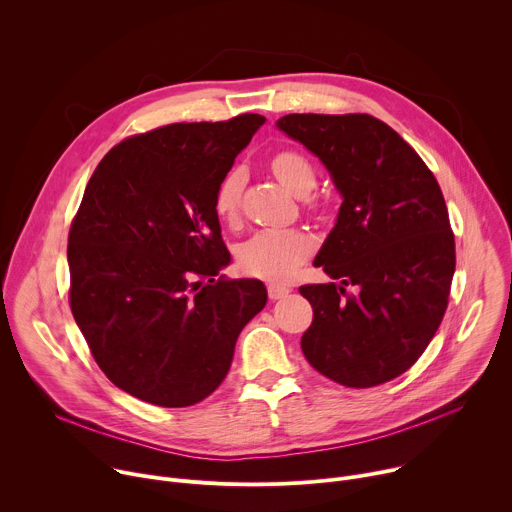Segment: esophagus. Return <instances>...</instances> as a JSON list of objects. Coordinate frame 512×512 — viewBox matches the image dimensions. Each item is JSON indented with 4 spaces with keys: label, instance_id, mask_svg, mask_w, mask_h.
<instances>
[{
    "label": "esophagus",
    "instance_id": "obj_1",
    "mask_svg": "<svg viewBox=\"0 0 512 512\" xmlns=\"http://www.w3.org/2000/svg\"><path fill=\"white\" fill-rule=\"evenodd\" d=\"M267 294H269V300H281L289 294V287L287 285H281V283H269L267 285Z\"/></svg>",
    "mask_w": 512,
    "mask_h": 512
}]
</instances>
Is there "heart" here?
<instances>
[{
	"instance_id": "1",
	"label": "heart",
	"mask_w": 512,
	"mask_h": 512,
	"mask_svg": "<svg viewBox=\"0 0 512 512\" xmlns=\"http://www.w3.org/2000/svg\"><path fill=\"white\" fill-rule=\"evenodd\" d=\"M271 170L279 184L296 196H306L316 186L314 166L298 152H281L271 160ZM243 190V172L233 170L225 176L214 196V210L223 221H235ZM310 249V239L298 229H263L251 235L239 247V265L243 271L285 279L298 269Z\"/></svg>"
}]
</instances>
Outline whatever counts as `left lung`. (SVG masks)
I'll return each mask as SVG.
<instances>
[{
  "label": "left lung",
  "mask_w": 512,
  "mask_h": 512,
  "mask_svg": "<svg viewBox=\"0 0 512 512\" xmlns=\"http://www.w3.org/2000/svg\"><path fill=\"white\" fill-rule=\"evenodd\" d=\"M275 125L324 164L342 196L314 259L338 283L300 287L314 308L304 356L344 387L387 383L423 354L448 308L456 245L440 184L373 115L291 113Z\"/></svg>",
  "instance_id": "left-lung-1"
}]
</instances>
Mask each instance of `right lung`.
I'll use <instances>...</instances> for the list:
<instances>
[{"label": "right lung", "mask_w": 512, "mask_h": 512, "mask_svg": "<svg viewBox=\"0 0 512 512\" xmlns=\"http://www.w3.org/2000/svg\"><path fill=\"white\" fill-rule=\"evenodd\" d=\"M263 115L174 123L101 160L68 233L70 310L121 391L188 407L227 377L245 324L267 304L231 263L214 196Z\"/></svg>", "instance_id": "obj_1"}]
</instances>
